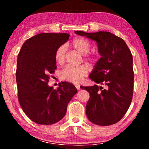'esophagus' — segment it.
Here are the masks:
<instances>
[{
	"label": "esophagus",
	"instance_id": "esophagus-1",
	"mask_svg": "<svg viewBox=\"0 0 149 149\" xmlns=\"http://www.w3.org/2000/svg\"><path fill=\"white\" fill-rule=\"evenodd\" d=\"M75 87H76V89H77V90H79V89H81V88H80V85H75Z\"/></svg>",
	"mask_w": 149,
	"mask_h": 149
}]
</instances>
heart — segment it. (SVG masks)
<instances>
[{
	"label": "heart",
	"mask_w": 149,
	"mask_h": 149,
	"mask_svg": "<svg viewBox=\"0 0 149 149\" xmlns=\"http://www.w3.org/2000/svg\"><path fill=\"white\" fill-rule=\"evenodd\" d=\"M72 48L77 50L78 52L82 55L87 54L91 49V44L87 40L84 38H76L73 40L72 42ZM66 47L65 45H61L56 49L54 54L56 61L58 64H62L65 60ZM87 60L95 61L97 58L95 56L86 58ZM88 73V68L85 65H79V66H73V65H67L61 72L60 77L62 79L66 81L71 82L73 84H77L81 81L82 78L85 77Z\"/></svg>",
	"instance_id": "b5f03b06"
}]
</instances>
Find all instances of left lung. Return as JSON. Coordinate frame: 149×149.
<instances>
[{
  "label": "left lung",
  "instance_id": "8db88e82",
  "mask_svg": "<svg viewBox=\"0 0 149 149\" xmlns=\"http://www.w3.org/2000/svg\"><path fill=\"white\" fill-rule=\"evenodd\" d=\"M81 36L96 41L100 59L89 75L96 84L81 87L90 95L86 105L88 119L98 125L114 124L124 116L131 104L134 73L133 56L125 41L112 33H86L76 31Z\"/></svg>",
  "mask_w": 149,
  "mask_h": 149
}]
</instances>
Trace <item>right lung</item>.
<instances>
[{"instance_id": "obj_1", "label": "right lung", "mask_w": 149, "mask_h": 149, "mask_svg": "<svg viewBox=\"0 0 149 149\" xmlns=\"http://www.w3.org/2000/svg\"><path fill=\"white\" fill-rule=\"evenodd\" d=\"M69 37L68 33L37 34L25 41L17 56V97L25 114L38 124L61 120L77 92L68 82H61L57 89L48 85L50 75L56 69L55 52Z\"/></svg>"}]
</instances>
